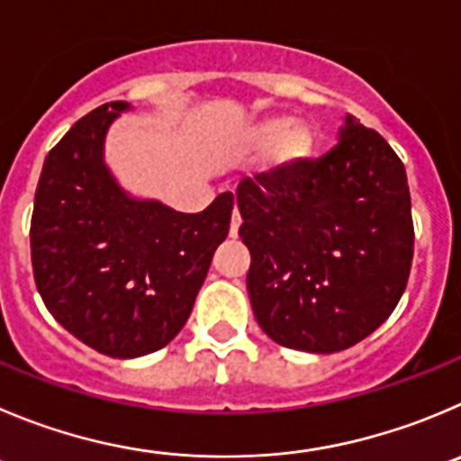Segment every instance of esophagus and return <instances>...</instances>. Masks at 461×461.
Returning a JSON list of instances; mask_svg holds the SVG:
<instances>
[{
  "label": "esophagus",
  "mask_w": 461,
  "mask_h": 461,
  "mask_svg": "<svg viewBox=\"0 0 461 461\" xmlns=\"http://www.w3.org/2000/svg\"><path fill=\"white\" fill-rule=\"evenodd\" d=\"M239 227H240V216H239V211L234 209V213H231V225H230L231 239H236V236H239Z\"/></svg>",
  "instance_id": "1"
}]
</instances>
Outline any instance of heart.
I'll return each mask as SVG.
<instances>
[{
	"instance_id": "b5f03b06",
	"label": "heart",
	"mask_w": 461,
	"mask_h": 461,
	"mask_svg": "<svg viewBox=\"0 0 461 461\" xmlns=\"http://www.w3.org/2000/svg\"><path fill=\"white\" fill-rule=\"evenodd\" d=\"M316 143L312 127L304 122H291L289 118H266L255 127L245 129L239 139L243 152H264L273 148L275 166H291L309 157Z\"/></svg>"
}]
</instances>
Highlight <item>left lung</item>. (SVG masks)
<instances>
[{"label":"left lung","instance_id":"left-lung-1","mask_svg":"<svg viewBox=\"0 0 461 461\" xmlns=\"http://www.w3.org/2000/svg\"><path fill=\"white\" fill-rule=\"evenodd\" d=\"M236 206L252 312L279 346L346 350L405 294L414 257L407 172L355 115L325 157L243 179Z\"/></svg>","mask_w":461,"mask_h":461}]
</instances>
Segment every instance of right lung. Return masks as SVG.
Listing matches in <instances>:
<instances>
[{"instance_id":"obj_1","label":"right lung","mask_w":461,"mask_h":461,"mask_svg":"<svg viewBox=\"0 0 461 461\" xmlns=\"http://www.w3.org/2000/svg\"><path fill=\"white\" fill-rule=\"evenodd\" d=\"M127 102L102 104L47 154L32 216L38 294L63 328L102 355L133 359L167 346L186 325L234 195L200 213L124 191L104 140Z\"/></svg>"}]
</instances>
